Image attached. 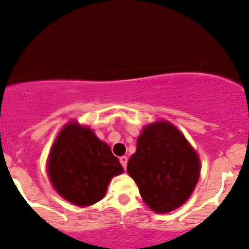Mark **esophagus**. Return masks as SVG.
Returning <instances> with one entry per match:
<instances>
[{
	"mask_svg": "<svg viewBox=\"0 0 249 249\" xmlns=\"http://www.w3.org/2000/svg\"><path fill=\"white\" fill-rule=\"evenodd\" d=\"M127 160H128V158H127L126 156H122V157H120V162L124 169H126V167H127Z\"/></svg>",
	"mask_w": 249,
	"mask_h": 249,
	"instance_id": "esophagus-1",
	"label": "esophagus"
}]
</instances>
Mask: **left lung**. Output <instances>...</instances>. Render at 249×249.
<instances>
[{"label":"left lung","mask_w":249,"mask_h":249,"mask_svg":"<svg viewBox=\"0 0 249 249\" xmlns=\"http://www.w3.org/2000/svg\"><path fill=\"white\" fill-rule=\"evenodd\" d=\"M127 172L149 208L167 213L181 207L192 195L199 177V160L181 132L162 121L141 133Z\"/></svg>","instance_id":"left-lung-1"}]
</instances>
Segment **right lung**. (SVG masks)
Here are the masks:
<instances>
[{
  "mask_svg": "<svg viewBox=\"0 0 249 249\" xmlns=\"http://www.w3.org/2000/svg\"><path fill=\"white\" fill-rule=\"evenodd\" d=\"M122 172L108 144L77 123L59 132L48 160L54 190L76 206H91L102 199L111 178Z\"/></svg>",
  "mask_w": 249,
  "mask_h": 249,
  "instance_id": "add662e5",
  "label": "right lung"
}]
</instances>
